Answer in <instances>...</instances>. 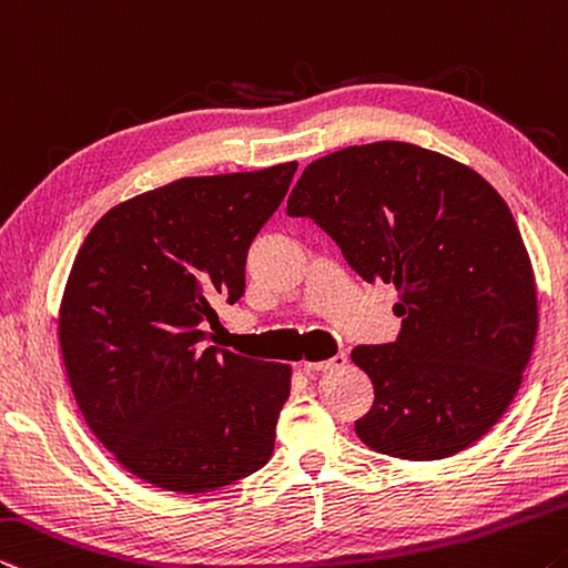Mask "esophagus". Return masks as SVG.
<instances>
[{
    "mask_svg": "<svg viewBox=\"0 0 568 568\" xmlns=\"http://www.w3.org/2000/svg\"><path fill=\"white\" fill-rule=\"evenodd\" d=\"M347 365V355L345 352H337L332 359H322V362H304V372L306 375H312V372H329V369H337V367H345Z\"/></svg>",
    "mask_w": 568,
    "mask_h": 568,
    "instance_id": "34e87169",
    "label": "esophagus"
}]
</instances>
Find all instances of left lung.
<instances>
[{
  "label": "left lung",
  "mask_w": 568,
  "mask_h": 568,
  "mask_svg": "<svg viewBox=\"0 0 568 568\" xmlns=\"http://www.w3.org/2000/svg\"><path fill=\"white\" fill-rule=\"evenodd\" d=\"M286 213L317 223L365 282L397 290V339L352 349L375 387L357 438L403 460L483 438L538 329L531 258L494 185L448 155L379 141L306 165Z\"/></svg>",
  "instance_id": "8db88e82"
}]
</instances>
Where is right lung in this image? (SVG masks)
<instances>
[{
    "label": "right lung",
    "mask_w": 568,
    "mask_h": 568,
    "mask_svg": "<svg viewBox=\"0 0 568 568\" xmlns=\"http://www.w3.org/2000/svg\"><path fill=\"white\" fill-rule=\"evenodd\" d=\"M296 163L181 179L102 216L74 256L60 349L90 430L155 488L209 494L264 468L292 367L216 345L246 254Z\"/></svg>",
    "instance_id": "obj_1"
}]
</instances>
